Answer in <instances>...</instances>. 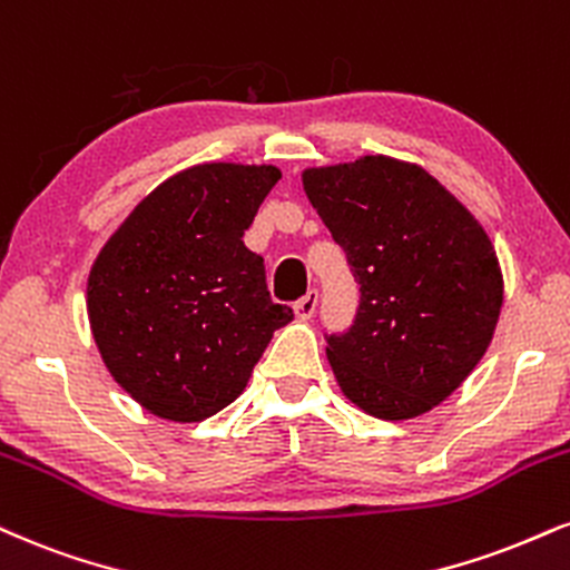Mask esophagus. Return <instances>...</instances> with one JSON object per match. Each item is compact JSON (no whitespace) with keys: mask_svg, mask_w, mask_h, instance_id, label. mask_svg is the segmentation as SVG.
<instances>
[{"mask_svg":"<svg viewBox=\"0 0 570 570\" xmlns=\"http://www.w3.org/2000/svg\"><path fill=\"white\" fill-rule=\"evenodd\" d=\"M315 305H318V292L311 289L305 297H299L297 303H294V313H297V318L307 321L315 313Z\"/></svg>","mask_w":570,"mask_h":570,"instance_id":"obj_1","label":"esophagus"}]
</instances>
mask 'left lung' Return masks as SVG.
Returning a JSON list of instances; mask_svg holds the SVG:
<instances>
[{"label": "left lung", "mask_w": 570, "mask_h": 570, "mask_svg": "<svg viewBox=\"0 0 570 570\" xmlns=\"http://www.w3.org/2000/svg\"><path fill=\"white\" fill-rule=\"evenodd\" d=\"M305 194L347 255L361 303L328 334L337 385L376 420H414L468 380L504 299L483 225L420 164L361 156L303 173Z\"/></svg>", "instance_id": "obj_1"}]
</instances>
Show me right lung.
Listing matches in <instances>:
<instances>
[{
  "label": "right lung",
  "instance_id": "right-lung-1",
  "mask_svg": "<svg viewBox=\"0 0 570 570\" xmlns=\"http://www.w3.org/2000/svg\"><path fill=\"white\" fill-rule=\"evenodd\" d=\"M281 180L271 164H196L129 212L95 257L87 315L111 376L154 416L202 422L244 393L294 318L244 230Z\"/></svg>",
  "mask_w": 570,
  "mask_h": 570
}]
</instances>
